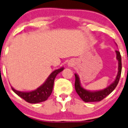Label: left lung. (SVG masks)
<instances>
[{
    "mask_svg": "<svg viewBox=\"0 0 128 128\" xmlns=\"http://www.w3.org/2000/svg\"><path fill=\"white\" fill-rule=\"evenodd\" d=\"M116 58L118 60V72L116 76V80L115 82L110 84L108 87L104 90L99 91H95V92H91V91H86L84 90L80 85V81H79L78 76L76 74H75V88L76 93L78 94L80 98L86 102H99L104 99L106 97L109 95L117 86L120 78L121 74H122V57H121L120 53L119 51H116Z\"/></svg>",
    "mask_w": 128,
    "mask_h": 128,
    "instance_id": "1",
    "label": "left lung"
}]
</instances>
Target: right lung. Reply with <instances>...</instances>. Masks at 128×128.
I'll use <instances>...</instances> for the list:
<instances>
[{"mask_svg":"<svg viewBox=\"0 0 128 128\" xmlns=\"http://www.w3.org/2000/svg\"><path fill=\"white\" fill-rule=\"evenodd\" d=\"M64 68H62L58 70H54L50 75L48 76L46 82L38 88L36 90L30 92H21L16 91L14 88L12 89L18 96L26 100V102L31 104H37L45 101L52 94L53 91L54 81L56 75L63 70Z\"/></svg>","mask_w":128,"mask_h":128,"instance_id":"right-lung-1","label":"right lung"}]
</instances>
